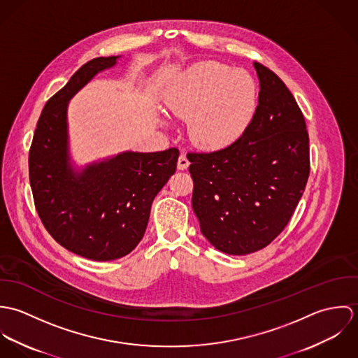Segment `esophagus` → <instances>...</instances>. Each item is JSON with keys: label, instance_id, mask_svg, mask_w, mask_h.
I'll return each mask as SVG.
<instances>
[{"label": "esophagus", "instance_id": "1", "mask_svg": "<svg viewBox=\"0 0 358 358\" xmlns=\"http://www.w3.org/2000/svg\"><path fill=\"white\" fill-rule=\"evenodd\" d=\"M189 165H190V161L187 159L186 154H180V155H179V158H178V169L185 171V169H187V166H189Z\"/></svg>", "mask_w": 358, "mask_h": 358}]
</instances>
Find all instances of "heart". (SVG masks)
<instances>
[{
    "mask_svg": "<svg viewBox=\"0 0 358 358\" xmlns=\"http://www.w3.org/2000/svg\"><path fill=\"white\" fill-rule=\"evenodd\" d=\"M165 106L175 117L189 118V136L197 146L222 149L236 142L251 122L255 81L245 70L197 63L169 92Z\"/></svg>",
    "mask_w": 358,
    "mask_h": 358,
    "instance_id": "1",
    "label": "heart"
}]
</instances>
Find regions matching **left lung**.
<instances>
[{
	"mask_svg": "<svg viewBox=\"0 0 358 358\" xmlns=\"http://www.w3.org/2000/svg\"><path fill=\"white\" fill-rule=\"evenodd\" d=\"M259 99L244 134L210 153H189L192 204L205 238L229 255L267 247L288 224L310 173L305 117L281 78L255 62Z\"/></svg>",
	"mask_w": 358,
	"mask_h": 358,
	"instance_id": "left-lung-1",
	"label": "left lung"
}]
</instances>
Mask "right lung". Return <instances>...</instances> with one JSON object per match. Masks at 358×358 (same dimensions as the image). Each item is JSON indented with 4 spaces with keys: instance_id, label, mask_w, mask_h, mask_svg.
I'll return each mask as SVG.
<instances>
[{
    "instance_id": "right-lung-1",
    "label": "right lung",
    "mask_w": 358,
    "mask_h": 358,
    "mask_svg": "<svg viewBox=\"0 0 358 358\" xmlns=\"http://www.w3.org/2000/svg\"><path fill=\"white\" fill-rule=\"evenodd\" d=\"M120 56L81 66L47 102L29 153L30 186L38 216L67 251L107 262L128 255L145 236L154 197L176 171L179 150L124 152L77 171L70 162L67 106Z\"/></svg>"
}]
</instances>
